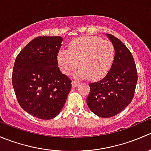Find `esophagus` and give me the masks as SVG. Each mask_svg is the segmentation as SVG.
Listing matches in <instances>:
<instances>
[{"instance_id": "1", "label": "esophagus", "mask_w": 151, "mask_h": 151, "mask_svg": "<svg viewBox=\"0 0 151 151\" xmlns=\"http://www.w3.org/2000/svg\"><path fill=\"white\" fill-rule=\"evenodd\" d=\"M79 84H80V83H79V82L74 81V80H73V81L71 82V85H72L73 88H75V87H77Z\"/></svg>"}]
</instances>
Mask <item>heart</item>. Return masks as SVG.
<instances>
[{"mask_svg":"<svg viewBox=\"0 0 151 151\" xmlns=\"http://www.w3.org/2000/svg\"><path fill=\"white\" fill-rule=\"evenodd\" d=\"M115 47L110 42L96 36H83L73 40L68 50H60L58 55L59 66L68 74L77 67V76L89 77L91 80L102 78L109 71L115 58Z\"/></svg>","mask_w":151,"mask_h":151,"instance_id":"b5f03b06","label":"heart"}]
</instances>
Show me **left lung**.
Segmentation results:
<instances>
[{
    "mask_svg": "<svg viewBox=\"0 0 151 151\" xmlns=\"http://www.w3.org/2000/svg\"><path fill=\"white\" fill-rule=\"evenodd\" d=\"M115 47L113 63L102 80L90 83L87 98L89 109L102 118L115 116L123 111L134 98L137 71L133 56L120 39L106 35Z\"/></svg>",
    "mask_w": 151,
    "mask_h": 151,
    "instance_id": "left-lung-1",
    "label": "left lung"
}]
</instances>
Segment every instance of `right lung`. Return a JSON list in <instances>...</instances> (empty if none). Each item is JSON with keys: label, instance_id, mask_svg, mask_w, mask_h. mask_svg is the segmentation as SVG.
Here are the masks:
<instances>
[{"label": "right lung", "instance_id": "add662e5", "mask_svg": "<svg viewBox=\"0 0 151 151\" xmlns=\"http://www.w3.org/2000/svg\"><path fill=\"white\" fill-rule=\"evenodd\" d=\"M60 36L33 39L17 56L12 85L21 107L39 119L50 120L61 111L71 80L58 68Z\"/></svg>", "mask_w": 151, "mask_h": 151}]
</instances>
